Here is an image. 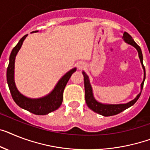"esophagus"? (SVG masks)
Instances as JSON below:
<instances>
[{
  "mask_svg": "<svg viewBox=\"0 0 150 150\" xmlns=\"http://www.w3.org/2000/svg\"><path fill=\"white\" fill-rule=\"evenodd\" d=\"M85 67H86V64H84V63H83V62H80V63L77 64V67L79 70H82V69H83Z\"/></svg>",
  "mask_w": 150,
  "mask_h": 150,
  "instance_id": "esophagus-1",
  "label": "esophagus"
}]
</instances>
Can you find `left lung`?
Returning a JSON list of instances; mask_svg holds the SVG:
<instances>
[{
  "mask_svg": "<svg viewBox=\"0 0 150 150\" xmlns=\"http://www.w3.org/2000/svg\"><path fill=\"white\" fill-rule=\"evenodd\" d=\"M122 39L126 43L130 44L133 47H134L138 51V54H139V58L140 60V63L142 64L143 69L144 70V78L142 83H141V92L143 90V83H144L145 79H146V70H145V67L143 66V54H142V50L141 48L139 47V46L137 45L136 44V42L133 40V38L131 37L128 33L124 32L123 33V37ZM83 75L84 79V88H85V100H86V105L88 106L90 110H92L93 111L97 112L99 114L104 116V117H110V116H113V115H117L120 112L124 111L125 110L128 109L129 107L133 106L135 103L137 102L138 99L140 96L141 92L139 94L137 95V97L134 100H131L130 102L127 103H122V104H104V103H101L98 102L95 100L93 94V90L92 86L90 85V80H89L88 76L86 75V73L83 71Z\"/></svg>",
  "mask_w": 150,
  "mask_h": 150,
  "instance_id": "left-lung-1",
  "label": "left lung"
}]
</instances>
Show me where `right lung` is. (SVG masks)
<instances>
[{
  "label": "right lung",
  "instance_id": "obj_1",
  "mask_svg": "<svg viewBox=\"0 0 150 150\" xmlns=\"http://www.w3.org/2000/svg\"><path fill=\"white\" fill-rule=\"evenodd\" d=\"M34 32H38V30H36ZM27 36L28 34L24 35L20 40L18 44L13 48L11 53L9 64L7 69V84L9 86L12 98L20 107L36 115L48 114L57 110L62 104L64 88L71 75L76 70V68H73L72 70H70L66 74H64L58 81L54 90L47 96L38 99L28 98L27 96H23L18 91L16 87L15 82H14V63H15V57L17 54L21 47L23 40L27 38Z\"/></svg>",
  "mask_w": 150,
  "mask_h": 150
}]
</instances>
